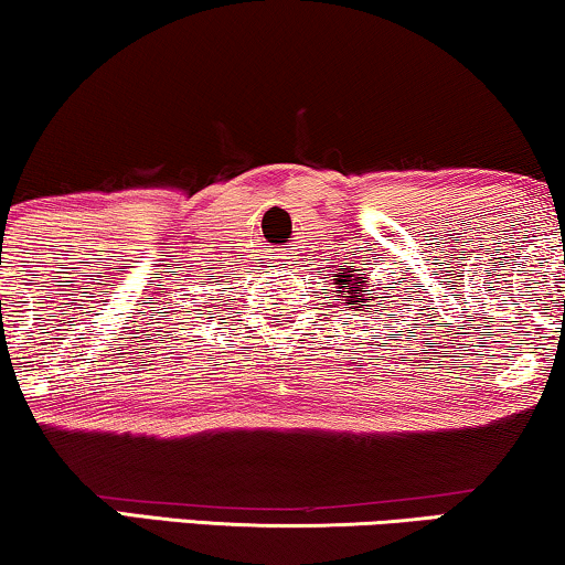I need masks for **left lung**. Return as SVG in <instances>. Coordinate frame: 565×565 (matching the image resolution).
Instances as JSON below:
<instances>
[{"label":"left lung","mask_w":565,"mask_h":565,"mask_svg":"<svg viewBox=\"0 0 565 565\" xmlns=\"http://www.w3.org/2000/svg\"><path fill=\"white\" fill-rule=\"evenodd\" d=\"M350 277H353V275H348V282H342V288H345V290H340V292H342V298H345L350 306H355V311H363V303H369V300H373L371 292L363 290L365 282H369V280H365V277H363V280H361V277H355V282H353V280H350ZM358 281L362 282L361 291H353L349 288L350 284L356 285ZM337 285H340V282H337ZM363 295L366 296L365 299L362 298ZM337 300H340V298H337ZM350 306H348V309H350Z\"/></svg>","instance_id":"8db88e82"}]
</instances>
